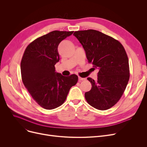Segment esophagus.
<instances>
[{
  "label": "esophagus",
  "mask_w": 147,
  "mask_h": 147,
  "mask_svg": "<svg viewBox=\"0 0 147 147\" xmlns=\"http://www.w3.org/2000/svg\"><path fill=\"white\" fill-rule=\"evenodd\" d=\"M86 79L85 78H80V77H79V81L80 82V81H83V80H85Z\"/></svg>",
  "instance_id": "1"
}]
</instances>
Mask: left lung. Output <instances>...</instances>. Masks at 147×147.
Returning a JSON list of instances; mask_svg holds the SVG:
<instances>
[{"label":"left lung","mask_w":147,"mask_h":147,"mask_svg":"<svg viewBox=\"0 0 147 147\" xmlns=\"http://www.w3.org/2000/svg\"><path fill=\"white\" fill-rule=\"evenodd\" d=\"M89 63L99 69L98 79L90 78V90L84 94L88 103L95 109L106 110L116 104L129 79V60L123 45L114 38L95 30L75 32Z\"/></svg>","instance_id":"1"}]
</instances>
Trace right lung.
Segmentation results:
<instances>
[{"label":"right lung","mask_w":147,"mask_h":147,"mask_svg":"<svg viewBox=\"0 0 147 147\" xmlns=\"http://www.w3.org/2000/svg\"><path fill=\"white\" fill-rule=\"evenodd\" d=\"M74 32L53 31L36 38L26 48L21 62L23 83L34 101L46 110L59 107L65 101L78 76H64L55 72L59 61V43Z\"/></svg>","instance_id":"right-lung-1"}]
</instances>
